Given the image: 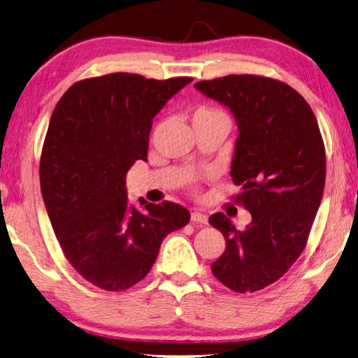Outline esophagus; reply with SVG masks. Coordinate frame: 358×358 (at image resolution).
<instances>
[{
    "instance_id": "1",
    "label": "esophagus",
    "mask_w": 358,
    "mask_h": 358,
    "mask_svg": "<svg viewBox=\"0 0 358 358\" xmlns=\"http://www.w3.org/2000/svg\"><path fill=\"white\" fill-rule=\"evenodd\" d=\"M192 221L196 222V224H207L208 218H207L206 213H202V212H198V210H196V212L192 213Z\"/></svg>"
}]
</instances>
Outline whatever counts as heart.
<instances>
[{
	"mask_svg": "<svg viewBox=\"0 0 358 358\" xmlns=\"http://www.w3.org/2000/svg\"><path fill=\"white\" fill-rule=\"evenodd\" d=\"M208 112H217V110H213V109H199L196 113H194V115H199V113H208Z\"/></svg>",
	"mask_w": 358,
	"mask_h": 358,
	"instance_id": "obj_1",
	"label": "heart"
}]
</instances>
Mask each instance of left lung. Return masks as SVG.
<instances>
[{"label":"left lung","mask_w":358,"mask_h":358,"mask_svg":"<svg viewBox=\"0 0 358 358\" xmlns=\"http://www.w3.org/2000/svg\"><path fill=\"white\" fill-rule=\"evenodd\" d=\"M194 87L237 121L231 176L243 188L235 201L252 215L245 231L224 213L208 218L226 238L212 273L234 292H259L280 279L307 245L326 182L318 121L307 101L278 79L229 74Z\"/></svg>","instance_id":"8db88e82"}]
</instances>
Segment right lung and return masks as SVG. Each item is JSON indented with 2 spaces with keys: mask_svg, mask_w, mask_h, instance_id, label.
Masks as SVG:
<instances>
[{
  "mask_svg": "<svg viewBox=\"0 0 358 358\" xmlns=\"http://www.w3.org/2000/svg\"><path fill=\"white\" fill-rule=\"evenodd\" d=\"M192 78L112 73L78 80L54 107L40 188L70 265L98 288L127 289L150 273L168 234L190 212L176 202L129 206L126 173L146 160L152 118Z\"/></svg>",
  "mask_w": 358,
  "mask_h": 358,
  "instance_id": "1",
  "label": "right lung"
}]
</instances>
